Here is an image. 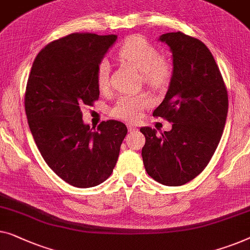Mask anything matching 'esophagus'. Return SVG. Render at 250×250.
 Listing matches in <instances>:
<instances>
[{"label": "esophagus", "instance_id": "34e87169", "mask_svg": "<svg viewBox=\"0 0 250 250\" xmlns=\"http://www.w3.org/2000/svg\"><path fill=\"white\" fill-rule=\"evenodd\" d=\"M127 128H128V131L129 132H132V131H136L137 129V127L135 125H133V124H127Z\"/></svg>", "mask_w": 250, "mask_h": 250}]
</instances>
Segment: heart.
<instances>
[{"label": "heart", "instance_id": "heart-1", "mask_svg": "<svg viewBox=\"0 0 250 250\" xmlns=\"http://www.w3.org/2000/svg\"><path fill=\"white\" fill-rule=\"evenodd\" d=\"M117 55L122 61L142 72L143 81L150 88H165L172 77L171 62L167 57L160 56V52L153 44L141 37H128L119 47ZM96 77L99 89L106 90L109 84V64L106 60L99 62ZM151 104L152 99L147 93L125 95L119 97L110 109V115L122 121L134 122Z\"/></svg>", "mask_w": 250, "mask_h": 250}]
</instances>
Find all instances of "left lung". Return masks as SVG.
<instances>
[{"mask_svg":"<svg viewBox=\"0 0 250 250\" xmlns=\"http://www.w3.org/2000/svg\"><path fill=\"white\" fill-rule=\"evenodd\" d=\"M172 52L173 72L165 99L154 117L172 123L157 135L142 127L147 175L166 186H182L203 171L221 140L228 115L227 86L209 49L182 31L160 37Z\"/></svg>","mask_w":250,"mask_h":250,"instance_id":"obj_1","label":"left lung"}]
</instances>
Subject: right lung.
<instances>
[{"instance_id": "add662e5", "label": "right lung", "mask_w": 250, "mask_h": 250, "mask_svg": "<svg viewBox=\"0 0 250 250\" xmlns=\"http://www.w3.org/2000/svg\"><path fill=\"white\" fill-rule=\"evenodd\" d=\"M116 35L74 32L42 48L29 74L24 109L42 157L64 182L79 188L104 183L116 166L124 123L109 119L92 132L82 106L99 99L97 66Z\"/></svg>"}]
</instances>
